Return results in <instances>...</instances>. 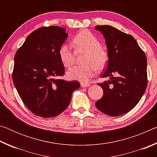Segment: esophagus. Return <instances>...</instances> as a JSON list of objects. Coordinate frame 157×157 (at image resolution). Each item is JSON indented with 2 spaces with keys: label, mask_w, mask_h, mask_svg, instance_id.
<instances>
[{
  "label": "esophagus",
  "mask_w": 157,
  "mask_h": 157,
  "mask_svg": "<svg viewBox=\"0 0 157 157\" xmlns=\"http://www.w3.org/2000/svg\"><path fill=\"white\" fill-rule=\"evenodd\" d=\"M91 84H86V83H81V86L82 87H87V86H90Z\"/></svg>",
  "instance_id": "esophagus-1"
}]
</instances>
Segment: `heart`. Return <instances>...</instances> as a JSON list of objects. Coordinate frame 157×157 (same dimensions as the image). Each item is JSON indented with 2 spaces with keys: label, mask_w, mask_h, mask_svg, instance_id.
Masks as SVG:
<instances>
[{
  "label": "heart",
  "mask_w": 157,
  "mask_h": 157,
  "mask_svg": "<svg viewBox=\"0 0 157 157\" xmlns=\"http://www.w3.org/2000/svg\"><path fill=\"white\" fill-rule=\"evenodd\" d=\"M73 44L78 52H86L83 65L75 66L70 68L67 73L68 78L72 80L87 82L96 73L102 71L107 66L109 55L101 47L100 41L94 34L86 30H83L74 36ZM61 62L65 67H70L75 60V53L68 44H63L59 50Z\"/></svg>",
  "instance_id": "1"
}]
</instances>
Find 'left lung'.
<instances>
[{
	"instance_id": "left-lung-1",
	"label": "left lung",
	"mask_w": 157,
	"mask_h": 157,
	"mask_svg": "<svg viewBox=\"0 0 157 157\" xmlns=\"http://www.w3.org/2000/svg\"><path fill=\"white\" fill-rule=\"evenodd\" d=\"M105 39L109 55L101 78H109L98 85L103 95L95 102L101 112L110 116L123 115L136 106L147 84V58L135 39L110 25H97Z\"/></svg>"
}]
</instances>
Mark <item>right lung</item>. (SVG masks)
Segmentation results:
<instances>
[{"mask_svg": "<svg viewBox=\"0 0 157 157\" xmlns=\"http://www.w3.org/2000/svg\"><path fill=\"white\" fill-rule=\"evenodd\" d=\"M67 37L65 28H40L29 34L14 56L13 82L23 103L36 116L59 115L80 86L78 81L55 79L65 73L59 50Z\"/></svg>", "mask_w": 157, "mask_h": 157, "instance_id": "add662e5", "label": "right lung"}]
</instances>
